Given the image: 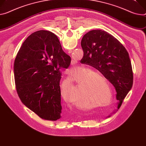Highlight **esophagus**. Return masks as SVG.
<instances>
[{
	"instance_id": "34e87169",
	"label": "esophagus",
	"mask_w": 146,
	"mask_h": 146,
	"mask_svg": "<svg viewBox=\"0 0 146 146\" xmlns=\"http://www.w3.org/2000/svg\"><path fill=\"white\" fill-rule=\"evenodd\" d=\"M71 64L73 65V64H74V61L73 60H72V62H71ZM68 74H69L70 73V70H68Z\"/></svg>"
}]
</instances>
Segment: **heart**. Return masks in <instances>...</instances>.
Here are the masks:
<instances>
[{
    "label": "heart",
    "instance_id": "heart-1",
    "mask_svg": "<svg viewBox=\"0 0 146 146\" xmlns=\"http://www.w3.org/2000/svg\"><path fill=\"white\" fill-rule=\"evenodd\" d=\"M76 70H73V74ZM83 74H86L84 78L79 83L80 86V92L77 99V102L75 103L76 107L83 111H89L94 107L92 104H97V102H102V98L98 94V82L105 80V77L98 71H94L90 68L84 69L83 72ZM69 86L70 88L69 91V96H72L74 94L75 91V86L72 82L69 83ZM61 96L65 100L68 101V98L66 97L64 92L61 89Z\"/></svg>",
    "mask_w": 146,
    "mask_h": 146
}]
</instances>
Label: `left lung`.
<instances>
[{
	"label": "left lung",
	"mask_w": 146,
	"mask_h": 146,
	"mask_svg": "<svg viewBox=\"0 0 146 146\" xmlns=\"http://www.w3.org/2000/svg\"><path fill=\"white\" fill-rule=\"evenodd\" d=\"M84 56L80 62L100 72L115 87L121 107L133 85V70L129 54L123 45L108 33L94 30L81 42Z\"/></svg>",
	"instance_id": "1"
}]
</instances>
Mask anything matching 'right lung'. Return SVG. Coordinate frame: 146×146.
<instances>
[{
    "label": "right lung",
    "instance_id": "right-lung-1",
    "mask_svg": "<svg viewBox=\"0 0 146 146\" xmlns=\"http://www.w3.org/2000/svg\"><path fill=\"white\" fill-rule=\"evenodd\" d=\"M70 62L57 36L45 30L29 36L17 53L14 74L18 96L45 120L55 121L61 117V70L67 69Z\"/></svg>",
    "mask_w": 146,
    "mask_h": 146
}]
</instances>
